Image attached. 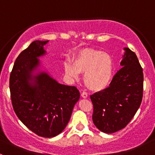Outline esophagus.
I'll return each instance as SVG.
<instances>
[{"label": "esophagus", "mask_w": 155, "mask_h": 155, "mask_svg": "<svg viewBox=\"0 0 155 155\" xmlns=\"http://www.w3.org/2000/svg\"><path fill=\"white\" fill-rule=\"evenodd\" d=\"M81 96H82V98L85 99V98L87 97V94L86 93V92H82V93L81 94Z\"/></svg>", "instance_id": "obj_1"}]
</instances>
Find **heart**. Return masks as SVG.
I'll use <instances>...</instances> for the list:
<instances>
[{"instance_id": "heart-1", "label": "heart", "mask_w": 155, "mask_h": 155, "mask_svg": "<svg viewBox=\"0 0 155 155\" xmlns=\"http://www.w3.org/2000/svg\"><path fill=\"white\" fill-rule=\"evenodd\" d=\"M114 68V60L109 53L90 48L82 50L73 58V64L64 65L65 73L70 77L76 78L79 73H84V83L93 91H101L110 85Z\"/></svg>"}]
</instances>
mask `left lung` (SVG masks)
<instances>
[{
  "label": "left lung",
  "instance_id": "obj_1",
  "mask_svg": "<svg viewBox=\"0 0 155 155\" xmlns=\"http://www.w3.org/2000/svg\"><path fill=\"white\" fill-rule=\"evenodd\" d=\"M124 50L122 68L115 73L110 85L90 96L94 107V124L106 134L125 127L143 100V68L134 51L128 48Z\"/></svg>",
  "mask_w": 155,
  "mask_h": 155
}]
</instances>
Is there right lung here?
<instances>
[{"label":"right lung","mask_w":155,"mask_h":155,"mask_svg":"<svg viewBox=\"0 0 155 155\" xmlns=\"http://www.w3.org/2000/svg\"><path fill=\"white\" fill-rule=\"evenodd\" d=\"M48 42L36 40L17 57L10 76V90L15 114L37 135L50 138L66 127L80 94L75 86L62 85L40 71L38 58L46 54Z\"/></svg>","instance_id":"obj_1"}]
</instances>
